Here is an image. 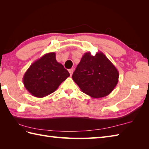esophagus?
Listing matches in <instances>:
<instances>
[{"label": "esophagus", "instance_id": "obj_1", "mask_svg": "<svg viewBox=\"0 0 149 149\" xmlns=\"http://www.w3.org/2000/svg\"><path fill=\"white\" fill-rule=\"evenodd\" d=\"M68 72H69V73H70V75L72 76V74H73V72H74V69H73V68H72V69H70L69 70H68Z\"/></svg>", "mask_w": 149, "mask_h": 149}]
</instances>
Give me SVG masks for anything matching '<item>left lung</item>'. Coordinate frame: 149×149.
I'll list each match as a JSON object with an SVG mask.
<instances>
[{
    "label": "left lung",
    "instance_id": "8db88e82",
    "mask_svg": "<svg viewBox=\"0 0 149 149\" xmlns=\"http://www.w3.org/2000/svg\"><path fill=\"white\" fill-rule=\"evenodd\" d=\"M119 73L102 52H90L82 57L72 79L81 91L91 97H104L112 92L118 82Z\"/></svg>",
    "mask_w": 149,
    "mask_h": 149
}]
</instances>
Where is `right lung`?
Returning a JSON list of instances; mask_svg holds the SVG:
<instances>
[{
    "instance_id": "right-lung-1",
    "label": "right lung",
    "mask_w": 149,
    "mask_h": 149,
    "mask_svg": "<svg viewBox=\"0 0 149 149\" xmlns=\"http://www.w3.org/2000/svg\"><path fill=\"white\" fill-rule=\"evenodd\" d=\"M70 76L68 70L56 59V53L45 54L25 73L23 83L33 96L42 98L52 93Z\"/></svg>"
}]
</instances>
